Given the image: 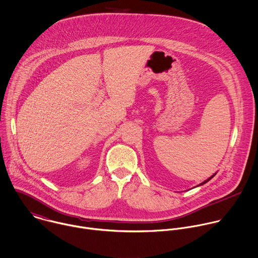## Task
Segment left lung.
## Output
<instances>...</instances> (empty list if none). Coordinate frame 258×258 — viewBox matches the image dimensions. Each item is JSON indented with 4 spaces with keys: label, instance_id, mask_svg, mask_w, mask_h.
Wrapping results in <instances>:
<instances>
[{
    "label": "left lung",
    "instance_id": "8db88e82",
    "mask_svg": "<svg viewBox=\"0 0 258 258\" xmlns=\"http://www.w3.org/2000/svg\"><path fill=\"white\" fill-rule=\"evenodd\" d=\"M216 174H217V173H215V174H213V175H212V176H211V177H209V178H208V179H207V180H205V181H204V182H202V183H201V184H199V185H198V186H201V185H203V184H205V183H207V182H208V181H210V180H211V179H212V178H213V177H214V176H215V175H216Z\"/></svg>",
    "mask_w": 258,
    "mask_h": 258
}]
</instances>
